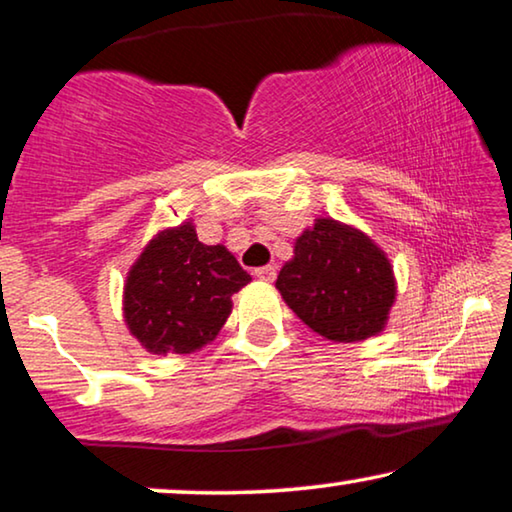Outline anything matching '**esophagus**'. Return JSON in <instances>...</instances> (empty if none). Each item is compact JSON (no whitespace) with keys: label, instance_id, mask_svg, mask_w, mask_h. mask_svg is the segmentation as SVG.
<instances>
[{"label":"esophagus","instance_id":"esophagus-1","mask_svg":"<svg viewBox=\"0 0 512 512\" xmlns=\"http://www.w3.org/2000/svg\"><path fill=\"white\" fill-rule=\"evenodd\" d=\"M254 277L261 281H274V277H277V268H274V265H263V268L254 270Z\"/></svg>","mask_w":512,"mask_h":512}]
</instances>
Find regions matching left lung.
Masks as SVG:
<instances>
[{
	"instance_id": "8db88e82",
	"label": "left lung",
	"mask_w": 512,
	"mask_h": 512,
	"mask_svg": "<svg viewBox=\"0 0 512 512\" xmlns=\"http://www.w3.org/2000/svg\"><path fill=\"white\" fill-rule=\"evenodd\" d=\"M274 286L302 323L337 344L381 335L397 300L388 254L360 228L332 217H316L295 238Z\"/></svg>"
}]
</instances>
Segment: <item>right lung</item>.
Instances as JSON below:
<instances>
[{
  "instance_id": "right-lung-1",
  "label": "right lung",
  "mask_w": 512,
  "mask_h": 512,
  "mask_svg": "<svg viewBox=\"0 0 512 512\" xmlns=\"http://www.w3.org/2000/svg\"><path fill=\"white\" fill-rule=\"evenodd\" d=\"M251 277L224 244H203L194 219L145 244L127 272L122 316L131 337L154 355L194 353L217 339L233 295Z\"/></svg>"
}]
</instances>
